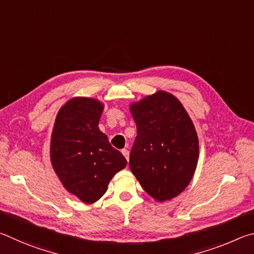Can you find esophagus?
Wrapping results in <instances>:
<instances>
[{"label":"esophagus","mask_w":254,"mask_h":254,"mask_svg":"<svg viewBox=\"0 0 254 254\" xmlns=\"http://www.w3.org/2000/svg\"><path fill=\"white\" fill-rule=\"evenodd\" d=\"M122 153H123L124 156L126 157V159L128 161V159H129V150H128V149H123Z\"/></svg>","instance_id":"1"}]
</instances>
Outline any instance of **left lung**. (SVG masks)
Returning <instances> with one entry per match:
<instances>
[{
	"instance_id": "left-lung-1",
	"label": "left lung",
	"mask_w": 254,
	"mask_h": 254,
	"mask_svg": "<svg viewBox=\"0 0 254 254\" xmlns=\"http://www.w3.org/2000/svg\"><path fill=\"white\" fill-rule=\"evenodd\" d=\"M129 110L137 126L131 173L155 201L176 197L197 166L198 137L192 119L182 102L164 90L132 102Z\"/></svg>"
}]
</instances>
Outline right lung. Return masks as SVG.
<instances>
[{
	"label": "right lung",
	"instance_id": "1",
	"mask_svg": "<svg viewBox=\"0 0 254 254\" xmlns=\"http://www.w3.org/2000/svg\"><path fill=\"white\" fill-rule=\"evenodd\" d=\"M104 106L95 98H71L58 111L51 135L53 170L64 188L86 204L97 202L127 165L98 127Z\"/></svg>",
	"mask_w": 254,
	"mask_h": 254
}]
</instances>
